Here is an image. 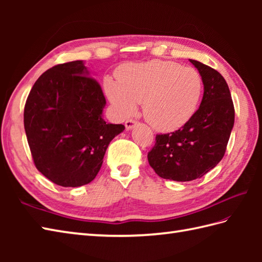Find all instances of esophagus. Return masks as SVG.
Instances as JSON below:
<instances>
[{"label": "esophagus", "mask_w": 262, "mask_h": 262, "mask_svg": "<svg viewBox=\"0 0 262 262\" xmlns=\"http://www.w3.org/2000/svg\"><path fill=\"white\" fill-rule=\"evenodd\" d=\"M135 125H136V121L133 120V119H128V120H126V122H125V126H126V129H127V130L132 129V128L134 127Z\"/></svg>", "instance_id": "obj_1"}]
</instances>
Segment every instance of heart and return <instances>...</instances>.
<instances>
[{
  "mask_svg": "<svg viewBox=\"0 0 262 262\" xmlns=\"http://www.w3.org/2000/svg\"><path fill=\"white\" fill-rule=\"evenodd\" d=\"M105 92L119 115L135 113L137 102H142L148 124L158 130L171 132L196 113L203 79L192 68H182L170 60H149L121 68L117 82H105Z\"/></svg>",
  "mask_w": 262,
  "mask_h": 262,
  "instance_id": "heart-1",
  "label": "heart"
}]
</instances>
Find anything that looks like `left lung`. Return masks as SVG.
Here are the masks:
<instances>
[{"mask_svg": "<svg viewBox=\"0 0 262 262\" xmlns=\"http://www.w3.org/2000/svg\"><path fill=\"white\" fill-rule=\"evenodd\" d=\"M189 60L202 75V103L180 129L157 135L147 154L155 173L182 182L202 178L219 164L234 125V105L224 77L198 60Z\"/></svg>", "mask_w": 262, "mask_h": 262, "instance_id": "8db88e82", "label": "left lung"}]
</instances>
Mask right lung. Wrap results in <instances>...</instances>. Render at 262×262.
Here are the masks:
<instances>
[{"instance_id":"add662e5","label":"right lung","mask_w":262,"mask_h":262,"mask_svg":"<svg viewBox=\"0 0 262 262\" xmlns=\"http://www.w3.org/2000/svg\"><path fill=\"white\" fill-rule=\"evenodd\" d=\"M105 98L83 60L53 66L27 98L24 122L36 168L62 187L90 183L109 143L125 129L102 118Z\"/></svg>"}]
</instances>
